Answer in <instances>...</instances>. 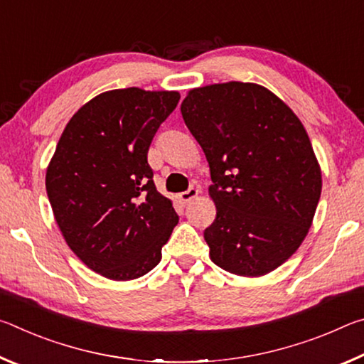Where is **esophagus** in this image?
<instances>
[{
  "label": "esophagus",
  "instance_id": "1",
  "mask_svg": "<svg viewBox=\"0 0 364 364\" xmlns=\"http://www.w3.org/2000/svg\"><path fill=\"white\" fill-rule=\"evenodd\" d=\"M199 196V189H196V188H189L188 191H184V193H181L180 196V200L183 202V204H188V202H191L193 199H196V197Z\"/></svg>",
  "mask_w": 364,
  "mask_h": 364
}]
</instances>
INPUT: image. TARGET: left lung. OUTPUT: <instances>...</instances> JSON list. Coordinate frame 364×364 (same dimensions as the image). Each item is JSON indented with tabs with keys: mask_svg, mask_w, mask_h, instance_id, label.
Wrapping results in <instances>:
<instances>
[{
	"mask_svg": "<svg viewBox=\"0 0 364 364\" xmlns=\"http://www.w3.org/2000/svg\"><path fill=\"white\" fill-rule=\"evenodd\" d=\"M181 114L210 167L212 262L252 278L276 269L300 247L321 196L301 122L269 90L242 82L191 90Z\"/></svg>",
	"mask_w": 364,
	"mask_h": 364,
	"instance_id": "obj_1",
	"label": "left lung"
}]
</instances>
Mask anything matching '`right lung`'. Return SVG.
Returning a JSON list of instances; mask_svg holds the SVG:
<instances>
[{"label": "right lung", "mask_w": 364, "mask_h": 364, "mask_svg": "<svg viewBox=\"0 0 364 364\" xmlns=\"http://www.w3.org/2000/svg\"><path fill=\"white\" fill-rule=\"evenodd\" d=\"M178 101L176 91H106L73 114L49 162L46 193L59 230L104 278L149 273L178 223L147 164L154 134Z\"/></svg>", "instance_id": "right-lung-1"}]
</instances>
